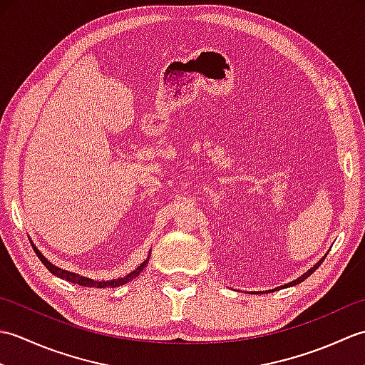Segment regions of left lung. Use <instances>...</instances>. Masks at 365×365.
<instances>
[{
    "mask_svg": "<svg viewBox=\"0 0 365 365\" xmlns=\"http://www.w3.org/2000/svg\"><path fill=\"white\" fill-rule=\"evenodd\" d=\"M324 257H327V254H324ZM324 257L323 259H320L319 262H317L315 263V265L311 268V269H309V271H306V273L304 274H302V276H299L298 279H294V281H292V282H289V284H285V285H281V287H276V289H285V287H293V285H297V284H301L302 281H304V279H307L309 276H311L312 273H314V271L317 269V268H319L320 265H322V263H323V260H324ZM274 289V290H276Z\"/></svg>",
    "mask_w": 365,
    "mask_h": 365,
    "instance_id": "1",
    "label": "left lung"
}]
</instances>
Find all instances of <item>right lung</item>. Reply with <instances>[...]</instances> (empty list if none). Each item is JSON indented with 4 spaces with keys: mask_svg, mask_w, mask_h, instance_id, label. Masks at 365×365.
<instances>
[{
    "mask_svg": "<svg viewBox=\"0 0 365 365\" xmlns=\"http://www.w3.org/2000/svg\"><path fill=\"white\" fill-rule=\"evenodd\" d=\"M29 242H31V245H33L34 251H36V254H37V257L41 259V262L43 263V265H45L46 268H48V271H50L51 274L58 276V277H61V279H66V281H68V282L78 284V285H83V287H97V289H108V287H111V289H114V287H120V285H123V284L131 282L135 277H138L139 274H141V271L147 267V262H149V257H150V251H149V257H147V259L141 263V265L136 267L133 271H131V273L125 274L123 277L111 279V281H103V279H102V281H97V279L81 276V274H78V273H73V271H67V269H63V268H59V267H56V265H53V263L48 262V259H45V255L37 250L36 245L33 243V240L29 238Z\"/></svg>",
    "mask_w": 365,
    "mask_h": 365,
    "instance_id": "right-lung-1",
    "label": "right lung"
}]
</instances>
